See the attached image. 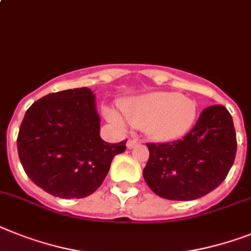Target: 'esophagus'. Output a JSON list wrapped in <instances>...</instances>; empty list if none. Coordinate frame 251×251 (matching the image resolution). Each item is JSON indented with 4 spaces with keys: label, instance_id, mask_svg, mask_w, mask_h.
I'll use <instances>...</instances> for the list:
<instances>
[{
    "label": "esophagus",
    "instance_id": "34e87169",
    "mask_svg": "<svg viewBox=\"0 0 251 251\" xmlns=\"http://www.w3.org/2000/svg\"><path fill=\"white\" fill-rule=\"evenodd\" d=\"M139 143H140L139 142V139H129V140H127V143H126V147H127L129 149H131V148H134L135 145H138Z\"/></svg>",
    "mask_w": 251,
    "mask_h": 251
}]
</instances>
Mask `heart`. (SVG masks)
<instances>
[{
	"label": "heart",
	"mask_w": 251,
	"mask_h": 251,
	"mask_svg": "<svg viewBox=\"0 0 251 251\" xmlns=\"http://www.w3.org/2000/svg\"><path fill=\"white\" fill-rule=\"evenodd\" d=\"M121 112L134 127L144 129L158 142H170L185 135L197 117V104L189 97L172 92H151L121 104ZM108 121L124 126V120L113 109L104 111Z\"/></svg>",
	"instance_id": "1"
}]
</instances>
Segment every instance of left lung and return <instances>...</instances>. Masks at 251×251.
Here are the masks:
<instances>
[{
    "mask_svg": "<svg viewBox=\"0 0 251 251\" xmlns=\"http://www.w3.org/2000/svg\"><path fill=\"white\" fill-rule=\"evenodd\" d=\"M145 182L168 201H194L222 184L236 155V132L226 107L201 111L184 138L171 143H148Z\"/></svg>",
    "mask_w": 251,
    "mask_h": 251,
    "instance_id": "obj_1",
    "label": "left lung"
}]
</instances>
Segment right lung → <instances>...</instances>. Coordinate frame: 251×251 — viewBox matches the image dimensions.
Masks as SVG:
<instances>
[{"mask_svg":"<svg viewBox=\"0 0 251 251\" xmlns=\"http://www.w3.org/2000/svg\"><path fill=\"white\" fill-rule=\"evenodd\" d=\"M100 116L89 88L62 90L28 108L18 135L23 168L53 197L85 198L102 185L126 140L109 144L100 135Z\"/></svg>","mask_w":251,"mask_h":251,"instance_id":"1","label":"right lung"}]
</instances>
